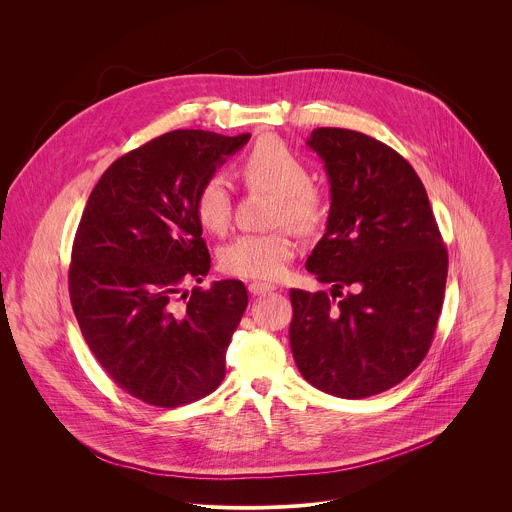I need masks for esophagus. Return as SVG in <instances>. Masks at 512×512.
Listing matches in <instances>:
<instances>
[{
    "label": "esophagus",
    "mask_w": 512,
    "mask_h": 512,
    "mask_svg": "<svg viewBox=\"0 0 512 512\" xmlns=\"http://www.w3.org/2000/svg\"><path fill=\"white\" fill-rule=\"evenodd\" d=\"M274 290H276L274 286L264 284V282H252L248 286V292L252 293V295H266V293L274 292Z\"/></svg>",
    "instance_id": "34e87169"
}]
</instances>
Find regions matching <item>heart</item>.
<instances>
[{"mask_svg":"<svg viewBox=\"0 0 512 512\" xmlns=\"http://www.w3.org/2000/svg\"><path fill=\"white\" fill-rule=\"evenodd\" d=\"M242 177L248 187L278 197L272 224H288L301 234L319 228L325 207L319 191L311 185L307 163L280 140H262L246 155ZM195 211L201 224L222 234L232 220L230 183L215 173L205 179L197 193ZM295 254V242L286 232L240 234L220 252V268L238 278L276 280L280 278Z\"/></svg>","mask_w":512,"mask_h":512,"instance_id":"obj_1","label":"heart"}]
</instances>
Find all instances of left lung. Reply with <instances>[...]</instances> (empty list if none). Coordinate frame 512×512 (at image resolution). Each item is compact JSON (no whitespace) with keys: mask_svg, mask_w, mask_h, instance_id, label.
Instances as JSON below:
<instances>
[{"mask_svg":"<svg viewBox=\"0 0 512 512\" xmlns=\"http://www.w3.org/2000/svg\"><path fill=\"white\" fill-rule=\"evenodd\" d=\"M307 147L325 163L331 209L305 268L342 299L290 292L293 359L327 394L374 396L424 361L443 305L447 250L418 173L392 147L343 128L313 130ZM343 287L354 292L343 296Z\"/></svg>","mask_w":512,"mask_h":512,"instance_id":"left-lung-1","label":"left lung"}]
</instances>
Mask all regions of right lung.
<instances>
[{
  "label": "right lung",
  "mask_w": 512,
  "mask_h": 512,
  "mask_svg": "<svg viewBox=\"0 0 512 512\" xmlns=\"http://www.w3.org/2000/svg\"><path fill=\"white\" fill-rule=\"evenodd\" d=\"M248 140L163 134L116 159L84 207L69 272L76 321L106 374L151 406L195 402L224 378L248 292L238 280L185 284L211 268L197 193Z\"/></svg>",
  "instance_id": "1"
}]
</instances>
